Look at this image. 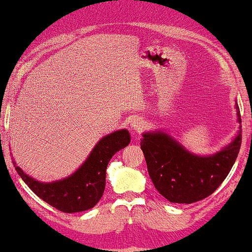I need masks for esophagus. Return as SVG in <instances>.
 <instances>
[{
    "mask_svg": "<svg viewBox=\"0 0 252 252\" xmlns=\"http://www.w3.org/2000/svg\"><path fill=\"white\" fill-rule=\"evenodd\" d=\"M143 126H144L143 120L140 119V118L133 119L132 122H130V124H129L130 130H132L133 133H139V132H141V129L143 128Z\"/></svg>",
    "mask_w": 252,
    "mask_h": 252,
    "instance_id": "34e87169",
    "label": "esophagus"
}]
</instances>
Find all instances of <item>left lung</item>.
<instances>
[{"instance_id":"8db88e82","label":"left lung","mask_w":252,"mask_h":252,"mask_svg":"<svg viewBox=\"0 0 252 252\" xmlns=\"http://www.w3.org/2000/svg\"><path fill=\"white\" fill-rule=\"evenodd\" d=\"M237 122L241 115L235 103ZM241 126L232 142L213 155L192 154L166 133L155 129L142 134L141 149L155 188L171 203L191 204L212 194L225 180L239 155Z\"/></svg>"}]
</instances>
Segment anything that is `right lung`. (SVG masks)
Segmentation results:
<instances>
[{
  "instance_id": "1",
  "label": "right lung",
  "mask_w": 252,
  "mask_h": 252,
  "mask_svg": "<svg viewBox=\"0 0 252 252\" xmlns=\"http://www.w3.org/2000/svg\"><path fill=\"white\" fill-rule=\"evenodd\" d=\"M130 142L126 128L103 136L89 156L73 173L51 182H41L25 173L12 161L17 173L36 196L65 213L82 212L97 204L105 189L106 166L117 151Z\"/></svg>"
}]
</instances>
